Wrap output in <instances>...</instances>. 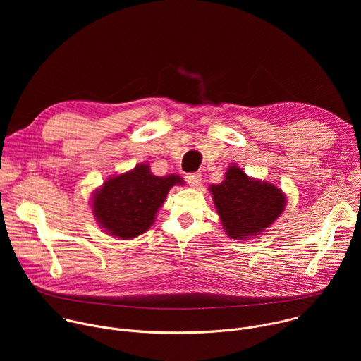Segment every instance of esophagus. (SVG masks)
<instances>
[{
  "label": "esophagus",
  "mask_w": 361,
  "mask_h": 361,
  "mask_svg": "<svg viewBox=\"0 0 361 361\" xmlns=\"http://www.w3.org/2000/svg\"><path fill=\"white\" fill-rule=\"evenodd\" d=\"M185 180H187L190 187H197L201 183V174L200 173H190V174H187Z\"/></svg>",
  "instance_id": "34e87169"
}]
</instances>
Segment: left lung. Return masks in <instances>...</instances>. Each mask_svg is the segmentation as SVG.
<instances>
[{"mask_svg":"<svg viewBox=\"0 0 361 361\" xmlns=\"http://www.w3.org/2000/svg\"><path fill=\"white\" fill-rule=\"evenodd\" d=\"M214 205L228 237L234 240L259 235L283 213L286 197L280 188L247 177L231 166L223 183L210 187Z\"/></svg>","mask_w":361,"mask_h":361,"instance_id":"1","label":"left lung"}]
</instances>
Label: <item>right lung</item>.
Listing matches in <instances>:
<instances>
[{"instance_id": "right-lung-1", "label": "right lung", "mask_w": 361, "mask_h": 361, "mask_svg": "<svg viewBox=\"0 0 361 361\" xmlns=\"http://www.w3.org/2000/svg\"><path fill=\"white\" fill-rule=\"evenodd\" d=\"M183 183L180 176L157 177L151 174L149 166L138 164L102 184L92 198L94 216L107 234L134 238L152 226L170 188Z\"/></svg>"}]
</instances>
